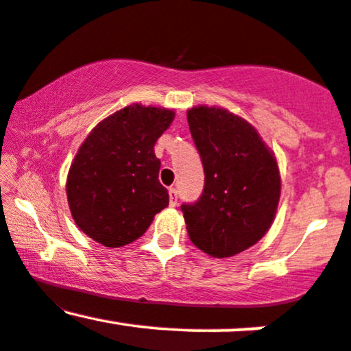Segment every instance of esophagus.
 Masks as SVG:
<instances>
[{
	"mask_svg": "<svg viewBox=\"0 0 351 351\" xmlns=\"http://www.w3.org/2000/svg\"><path fill=\"white\" fill-rule=\"evenodd\" d=\"M168 193H170V206L175 208L176 204H178V191H176L175 188H170Z\"/></svg>",
	"mask_w": 351,
	"mask_h": 351,
	"instance_id": "obj_1",
	"label": "esophagus"
}]
</instances>
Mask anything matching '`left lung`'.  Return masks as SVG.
<instances>
[{
	"mask_svg": "<svg viewBox=\"0 0 351 351\" xmlns=\"http://www.w3.org/2000/svg\"><path fill=\"white\" fill-rule=\"evenodd\" d=\"M188 125L204 168V189L183 204L191 243L209 256L232 257L269 231L280 198L276 155L243 117L223 107L188 110Z\"/></svg>",
	"mask_w": 351,
	"mask_h": 351,
	"instance_id": "1",
	"label": "left lung"
}]
</instances>
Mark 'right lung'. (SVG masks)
I'll list each match as a JSON object with an SVG mask.
<instances>
[{"instance_id": "right-lung-1", "label": "right lung", "mask_w": 351, "mask_h": 351, "mask_svg": "<svg viewBox=\"0 0 351 351\" xmlns=\"http://www.w3.org/2000/svg\"><path fill=\"white\" fill-rule=\"evenodd\" d=\"M173 119L170 108L134 104L99 122L79 147L67 173V201L80 231L99 244L134 243L170 203L153 147Z\"/></svg>"}]
</instances>
